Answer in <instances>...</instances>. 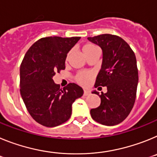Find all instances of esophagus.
Segmentation results:
<instances>
[{
  "mask_svg": "<svg viewBox=\"0 0 157 157\" xmlns=\"http://www.w3.org/2000/svg\"><path fill=\"white\" fill-rule=\"evenodd\" d=\"M90 95V91H88V90H87V89H84V95L87 96V95Z\"/></svg>",
  "mask_w": 157,
  "mask_h": 157,
  "instance_id": "34e87169",
  "label": "esophagus"
}]
</instances>
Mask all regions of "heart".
<instances>
[{"instance_id": "1", "label": "heart", "mask_w": 157, "mask_h": 157, "mask_svg": "<svg viewBox=\"0 0 157 157\" xmlns=\"http://www.w3.org/2000/svg\"><path fill=\"white\" fill-rule=\"evenodd\" d=\"M95 49H97L96 46L95 45L92 44V43H86V44H84L82 46V51L84 52V55H86L87 54H88V53L92 51V50H95ZM92 77V75L91 73H80L77 76V82L83 84V85H87L90 82Z\"/></svg>"}]
</instances>
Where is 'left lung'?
<instances>
[{
	"label": "left lung",
	"mask_w": 157,
	"mask_h": 157,
	"mask_svg": "<svg viewBox=\"0 0 157 157\" xmlns=\"http://www.w3.org/2000/svg\"><path fill=\"white\" fill-rule=\"evenodd\" d=\"M88 40L102 49L101 69L95 87H107L106 93L93 91L100 97V105L91 109V116L105 126L122 122L131 111L136 99L138 72L135 54L126 41L116 35L104 34Z\"/></svg>",
	"instance_id": "obj_1"
}]
</instances>
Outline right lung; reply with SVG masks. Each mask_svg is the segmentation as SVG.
Segmentation results:
<instances>
[{
	"instance_id": "right-lung-1",
	"label": "right lung",
	"mask_w": 157,
	"mask_h": 157,
	"mask_svg": "<svg viewBox=\"0 0 157 157\" xmlns=\"http://www.w3.org/2000/svg\"><path fill=\"white\" fill-rule=\"evenodd\" d=\"M80 37H46L35 42L20 65V94L31 116L47 127L66 122L73 102L83 95L82 88L70 83L63 88L54 83L56 72L65 69L69 50Z\"/></svg>"
}]
</instances>
